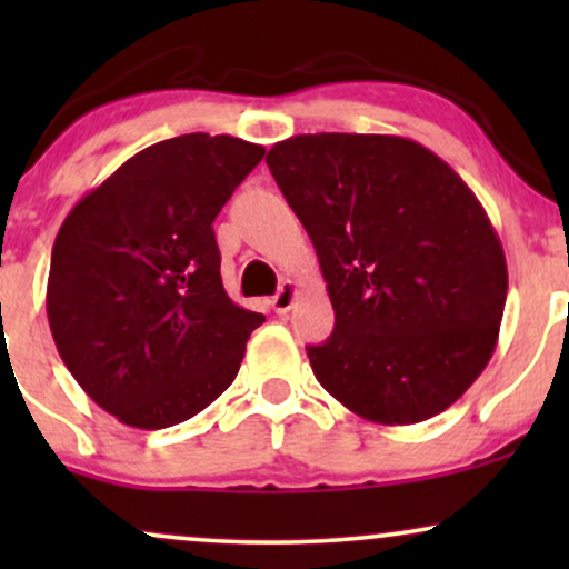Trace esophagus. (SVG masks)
<instances>
[{
	"instance_id": "obj_1",
	"label": "esophagus",
	"mask_w": 569,
	"mask_h": 569,
	"mask_svg": "<svg viewBox=\"0 0 569 569\" xmlns=\"http://www.w3.org/2000/svg\"><path fill=\"white\" fill-rule=\"evenodd\" d=\"M293 299H297V283H293V280H283L278 293L272 297V307H276V312H280V316H286V312L291 310Z\"/></svg>"
}]
</instances>
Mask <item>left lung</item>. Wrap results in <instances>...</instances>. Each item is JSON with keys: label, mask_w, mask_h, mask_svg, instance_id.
<instances>
[{"label": "left lung", "mask_w": 569, "mask_h": 569, "mask_svg": "<svg viewBox=\"0 0 569 569\" xmlns=\"http://www.w3.org/2000/svg\"><path fill=\"white\" fill-rule=\"evenodd\" d=\"M267 166L316 246L335 331L318 382L380 426L430 420L498 345L508 267L466 181L422 143L380 133L278 141Z\"/></svg>", "instance_id": "1"}]
</instances>
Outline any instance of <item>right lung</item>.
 <instances>
[{"label": "right lung", "instance_id": "right-lung-1", "mask_svg": "<svg viewBox=\"0 0 569 569\" xmlns=\"http://www.w3.org/2000/svg\"><path fill=\"white\" fill-rule=\"evenodd\" d=\"M264 147L187 133L90 189L56 234L48 321L80 388L130 428H171L230 388L262 312L221 283L213 219Z\"/></svg>", "mask_w": 569, "mask_h": 569}]
</instances>
